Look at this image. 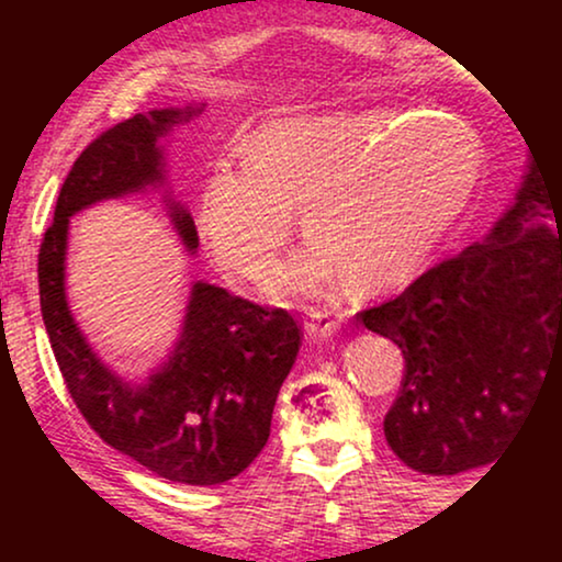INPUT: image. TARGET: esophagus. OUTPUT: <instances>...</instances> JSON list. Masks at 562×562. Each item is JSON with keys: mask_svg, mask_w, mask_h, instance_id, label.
<instances>
[{"mask_svg": "<svg viewBox=\"0 0 562 562\" xmlns=\"http://www.w3.org/2000/svg\"><path fill=\"white\" fill-rule=\"evenodd\" d=\"M340 327V317L338 314L327 312V308H308V319H306V335L314 340H327L330 335Z\"/></svg>", "mask_w": 562, "mask_h": 562, "instance_id": "obj_1", "label": "esophagus"}]
</instances>
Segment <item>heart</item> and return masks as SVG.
Wrapping results in <instances>:
<instances>
[{
    "mask_svg": "<svg viewBox=\"0 0 562 562\" xmlns=\"http://www.w3.org/2000/svg\"><path fill=\"white\" fill-rule=\"evenodd\" d=\"M473 128L409 113H327L277 119L224 160L200 192L198 222L216 261L259 280L295 229L308 250L274 277L280 290H325L348 272L364 290L420 269L479 184Z\"/></svg>",
    "mask_w": 562,
    "mask_h": 562,
    "instance_id": "obj_1",
    "label": "heart"
}]
</instances>
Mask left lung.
<instances>
[{"instance_id": "obj_1", "label": "left lung", "mask_w": 562, "mask_h": 562, "mask_svg": "<svg viewBox=\"0 0 562 562\" xmlns=\"http://www.w3.org/2000/svg\"><path fill=\"white\" fill-rule=\"evenodd\" d=\"M359 319L402 348V385L383 420L398 460L425 475L494 462L552 367L562 370V192L537 156L486 240Z\"/></svg>"}]
</instances>
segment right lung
Instances as JSON below:
<instances>
[{
    "label": "right lung",
    "instance_id": "add662e5",
    "mask_svg": "<svg viewBox=\"0 0 562 562\" xmlns=\"http://www.w3.org/2000/svg\"><path fill=\"white\" fill-rule=\"evenodd\" d=\"M195 113L198 108L137 113L83 147L38 248V301L57 367L89 428L160 479L216 486L240 475L267 447L277 393L303 338L293 314L195 282L177 351L147 385H128L87 346L63 282L68 218L97 200L160 182L158 137ZM171 216L195 250L192 216L179 205H171Z\"/></svg>",
    "mask_w": 562,
    "mask_h": 562
}]
</instances>
